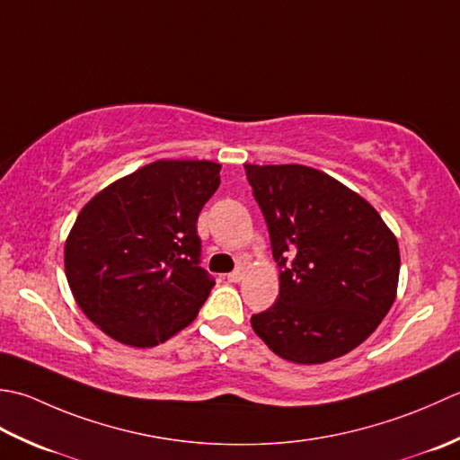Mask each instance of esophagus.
<instances>
[{
    "label": "esophagus",
    "mask_w": 460,
    "mask_h": 460,
    "mask_svg": "<svg viewBox=\"0 0 460 460\" xmlns=\"http://www.w3.org/2000/svg\"><path fill=\"white\" fill-rule=\"evenodd\" d=\"M242 278H243V270H242V268H236V270L230 271V274H228V282L236 284V282H240Z\"/></svg>",
    "instance_id": "34e87169"
}]
</instances>
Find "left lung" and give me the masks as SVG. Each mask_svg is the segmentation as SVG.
<instances>
[{
  "mask_svg": "<svg viewBox=\"0 0 460 460\" xmlns=\"http://www.w3.org/2000/svg\"><path fill=\"white\" fill-rule=\"evenodd\" d=\"M264 214L279 294L252 327L294 363L358 348L395 302L399 246L377 210L335 178L302 164H246Z\"/></svg>",
  "mask_w": 460,
  "mask_h": 460,
  "instance_id": "1",
  "label": "left lung"
}]
</instances>
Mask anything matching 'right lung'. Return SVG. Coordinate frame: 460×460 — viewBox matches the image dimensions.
Segmentation results:
<instances>
[{"instance_id": "obj_1", "label": "right lung", "mask_w": 460, "mask_h": 460, "mask_svg": "<svg viewBox=\"0 0 460 460\" xmlns=\"http://www.w3.org/2000/svg\"><path fill=\"white\" fill-rule=\"evenodd\" d=\"M220 168L156 161L79 212L65 274L79 307L112 340L153 348L196 320L214 288L200 268L196 220L220 186Z\"/></svg>"}]
</instances>
